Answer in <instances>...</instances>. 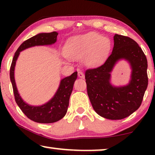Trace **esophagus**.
Here are the masks:
<instances>
[{"label":"esophagus","mask_w":155,"mask_h":155,"mask_svg":"<svg viewBox=\"0 0 155 155\" xmlns=\"http://www.w3.org/2000/svg\"><path fill=\"white\" fill-rule=\"evenodd\" d=\"M78 77L80 78H84V73H82V71H78Z\"/></svg>","instance_id":"esophagus-1"}]
</instances>
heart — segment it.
Returning <instances> with one entry per match:
<instances>
[{"label":"heart","mask_w":155,"mask_h":155,"mask_svg":"<svg viewBox=\"0 0 155 155\" xmlns=\"http://www.w3.org/2000/svg\"><path fill=\"white\" fill-rule=\"evenodd\" d=\"M110 44L103 36L95 32L75 36L68 40L63 51L72 59L82 58L86 66H94L104 60L109 54Z\"/></svg>","instance_id":"1"}]
</instances>
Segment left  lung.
Returning a JSON list of instances; mask_svg holds the SVG:
<instances>
[{"label": "left lung", "mask_w": 155, "mask_h": 155, "mask_svg": "<svg viewBox=\"0 0 155 155\" xmlns=\"http://www.w3.org/2000/svg\"><path fill=\"white\" fill-rule=\"evenodd\" d=\"M111 54L104 63L85 71L87 94L94 111L102 117L120 120L128 117L140 107L148 84L147 61L134 40L115 35ZM130 63L132 73L128 85L116 88L110 83V72L118 60Z\"/></svg>", "instance_id": "left-lung-1"}]
</instances>
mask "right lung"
<instances>
[{
    "instance_id": "add662e5",
    "label": "right lung",
    "mask_w": 155,
    "mask_h": 155,
    "mask_svg": "<svg viewBox=\"0 0 155 155\" xmlns=\"http://www.w3.org/2000/svg\"><path fill=\"white\" fill-rule=\"evenodd\" d=\"M58 33H40L25 41L19 46L12 58L10 70V78L13 89L15 99L17 104L27 118L33 121L41 124H51L64 117L69 106V99L73 91L74 82L77 79L78 72L61 80L59 87L54 97L41 106H31L25 103L19 94L14 77L15 66L20 51L35 46L51 45L56 41Z\"/></svg>"
}]
</instances>
